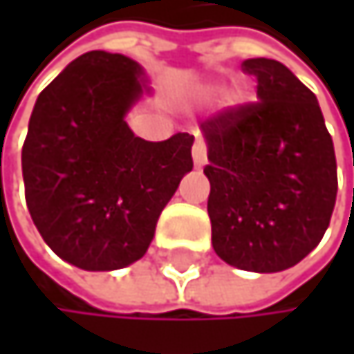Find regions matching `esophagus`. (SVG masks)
<instances>
[{"instance_id": "obj_1", "label": "esophagus", "mask_w": 354, "mask_h": 354, "mask_svg": "<svg viewBox=\"0 0 354 354\" xmlns=\"http://www.w3.org/2000/svg\"><path fill=\"white\" fill-rule=\"evenodd\" d=\"M192 160H194L196 168H203L207 164V145H205V141L201 137L192 145Z\"/></svg>"}]
</instances>
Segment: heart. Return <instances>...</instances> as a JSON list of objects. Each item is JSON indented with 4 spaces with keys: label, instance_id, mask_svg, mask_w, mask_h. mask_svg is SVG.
<instances>
[{
    "label": "heart",
    "instance_id": "obj_1",
    "mask_svg": "<svg viewBox=\"0 0 354 354\" xmlns=\"http://www.w3.org/2000/svg\"><path fill=\"white\" fill-rule=\"evenodd\" d=\"M211 92H215V88H211ZM244 98H246L244 90H234V92H232V96H230V100H232V102H236V104H238V102H242Z\"/></svg>",
    "mask_w": 354,
    "mask_h": 354
}]
</instances>
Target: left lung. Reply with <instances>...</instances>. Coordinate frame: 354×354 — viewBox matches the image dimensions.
<instances>
[{
  "mask_svg": "<svg viewBox=\"0 0 354 354\" xmlns=\"http://www.w3.org/2000/svg\"><path fill=\"white\" fill-rule=\"evenodd\" d=\"M258 102L201 122L211 182V240L227 264L279 272L324 238L336 203V156L316 94L274 59H246Z\"/></svg>",
  "mask_w": 354,
  "mask_h": 354,
  "instance_id": "obj_1",
  "label": "left lung"
}]
</instances>
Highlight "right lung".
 <instances>
[{
	"mask_svg": "<svg viewBox=\"0 0 354 354\" xmlns=\"http://www.w3.org/2000/svg\"><path fill=\"white\" fill-rule=\"evenodd\" d=\"M137 61L90 50L36 98L22 147L30 217L48 248L84 270L139 260L160 213L192 170V141L135 137L124 116L145 88Z\"/></svg>",
	"mask_w": 354,
	"mask_h": 354,
	"instance_id": "1",
	"label": "right lung"
}]
</instances>
